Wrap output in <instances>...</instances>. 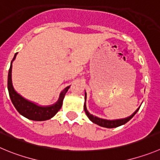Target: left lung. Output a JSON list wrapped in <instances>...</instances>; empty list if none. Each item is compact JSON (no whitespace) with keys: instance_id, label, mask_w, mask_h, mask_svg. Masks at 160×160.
<instances>
[{"instance_id":"left-lung-1","label":"left lung","mask_w":160,"mask_h":160,"mask_svg":"<svg viewBox=\"0 0 160 160\" xmlns=\"http://www.w3.org/2000/svg\"><path fill=\"white\" fill-rule=\"evenodd\" d=\"M86 98H87V93L85 92V98H84V106H83V108H84V111L87 114V116L88 117V118L92 121L93 123L96 124V125H99V126H102V127L108 128V129H112V128H116L118 127V126H121L122 125H125L126 122H129L134 115L137 113V111L139 110L140 107L136 110V111L134 112L133 114H131L130 116L127 118H121V119H115V120H107V119H103L100 118H98L96 116H94L92 114H91L87 110V107H86Z\"/></svg>"}]
</instances>
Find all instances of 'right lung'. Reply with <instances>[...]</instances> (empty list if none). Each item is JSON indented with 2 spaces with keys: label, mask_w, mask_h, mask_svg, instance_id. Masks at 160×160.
<instances>
[{
  "label": "right lung",
  "mask_w": 160,
  "mask_h": 160,
  "mask_svg": "<svg viewBox=\"0 0 160 160\" xmlns=\"http://www.w3.org/2000/svg\"><path fill=\"white\" fill-rule=\"evenodd\" d=\"M17 53L14 55L12 61L10 65L9 71L8 75V90L9 93L10 98L14 105L15 108L17 110L19 114L23 117L33 121H46L52 118L58 112V110L62 108L63 99L66 92H68L70 86L65 88L61 93L59 98L54 104L50 106H40L35 103L31 101L28 100L23 98L22 95L16 92L13 88L12 82V62L15 59Z\"/></svg>",
  "instance_id": "right-lung-1"
}]
</instances>
